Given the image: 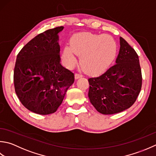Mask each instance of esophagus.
<instances>
[{"label": "esophagus", "mask_w": 156, "mask_h": 156, "mask_svg": "<svg viewBox=\"0 0 156 156\" xmlns=\"http://www.w3.org/2000/svg\"><path fill=\"white\" fill-rule=\"evenodd\" d=\"M82 77H83V75H82L81 74H79V73H76V74L75 75V78L76 79H79V78Z\"/></svg>", "instance_id": "1"}]
</instances>
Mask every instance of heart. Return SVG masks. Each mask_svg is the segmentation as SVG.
I'll return each mask as SVG.
<instances>
[{
	"label": "heart",
	"instance_id": "obj_1",
	"mask_svg": "<svg viewBox=\"0 0 156 156\" xmlns=\"http://www.w3.org/2000/svg\"><path fill=\"white\" fill-rule=\"evenodd\" d=\"M117 52L118 45L112 36L81 33L73 37L70 48H65L62 56L66 64L72 66L76 62L74 53L81 56V65L85 72L98 75L110 67Z\"/></svg>",
	"mask_w": 156,
	"mask_h": 156
}]
</instances>
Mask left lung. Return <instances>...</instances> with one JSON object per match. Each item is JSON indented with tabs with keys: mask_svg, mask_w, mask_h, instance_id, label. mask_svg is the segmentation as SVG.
<instances>
[{
	"mask_svg": "<svg viewBox=\"0 0 156 156\" xmlns=\"http://www.w3.org/2000/svg\"><path fill=\"white\" fill-rule=\"evenodd\" d=\"M115 65L104 74L88 79V96L98 112L113 114L129 108L135 102L142 85L137 54L122 37Z\"/></svg>",
	"mask_w": 156,
	"mask_h": 156,
	"instance_id": "1",
	"label": "left lung"
}]
</instances>
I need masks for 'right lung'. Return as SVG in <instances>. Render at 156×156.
<instances>
[{"label":"right lung","instance_id":"add662e5","mask_svg":"<svg viewBox=\"0 0 156 156\" xmlns=\"http://www.w3.org/2000/svg\"><path fill=\"white\" fill-rule=\"evenodd\" d=\"M64 27L38 34L23 47L16 59L14 86L21 104L41 115L55 112L75 81L60 65L58 33Z\"/></svg>","mask_w":156,"mask_h":156}]
</instances>
